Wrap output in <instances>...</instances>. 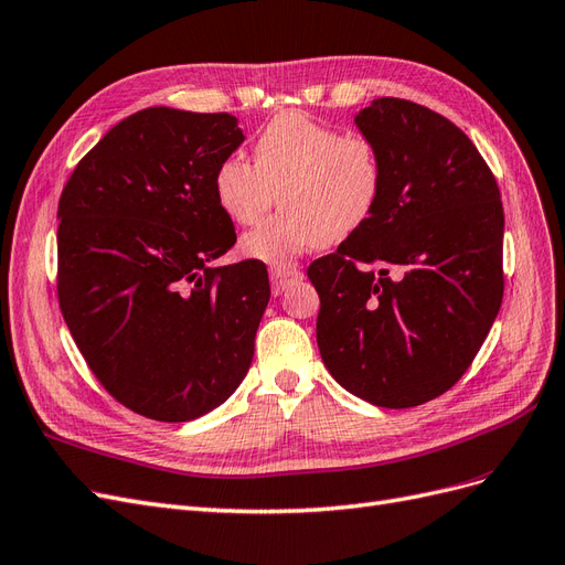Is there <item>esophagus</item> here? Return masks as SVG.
<instances>
[{"instance_id": "obj_1", "label": "esophagus", "mask_w": 565, "mask_h": 565, "mask_svg": "<svg viewBox=\"0 0 565 565\" xmlns=\"http://www.w3.org/2000/svg\"><path fill=\"white\" fill-rule=\"evenodd\" d=\"M302 279V271L296 269V267H271L269 269V281H271V294L275 296H281L284 290L294 284Z\"/></svg>"}]
</instances>
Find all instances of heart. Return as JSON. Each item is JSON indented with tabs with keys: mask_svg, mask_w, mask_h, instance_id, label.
Returning <instances> with one entry per match:
<instances>
[{
	"mask_svg": "<svg viewBox=\"0 0 565 565\" xmlns=\"http://www.w3.org/2000/svg\"><path fill=\"white\" fill-rule=\"evenodd\" d=\"M256 163L225 157L213 190L236 225H256L275 199L281 211L242 239V253L269 265H288L326 242H342L371 221L385 185L373 140L342 134L305 113L267 121L253 142Z\"/></svg>",
	"mask_w": 565,
	"mask_h": 565,
	"instance_id": "heart-1",
	"label": "heart"
}]
</instances>
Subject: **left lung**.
I'll use <instances>...</instances> for the list:
<instances>
[{
	"label": "left lung",
	"instance_id": "1",
	"mask_svg": "<svg viewBox=\"0 0 565 565\" xmlns=\"http://www.w3.org/2000/svg\"><path fill=\"white\" fill-rule=\"evenodd\" d=\"M354 124L385 185L371 221L307 269L317 344L344 390L413 408L462 377L500 312V190L475 142L425 105L375 98Z\"/></svg>",
	"mask_w": 565,
	"mask_h": 565
}]
</instances>
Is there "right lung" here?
I'll return each mask as SVG.
<instances>
[{"label":"right lung","mask_w":565,"mask_h":565,"mask_svg":"<svg viewBox=\"0 0 565 565\" xmlns=\"http://www.w3.org/2000/svg\"><path fill=\"white\" fill-rule=\"evenodd\" d=\"M236 124L148 107L113 126L61 194L63 319L100 385L150 420L206 415L253 361L267 267H211L236 242L213 190L244 142Z\"/></svg>","instance_id":"obj_1"}]
</instances>
